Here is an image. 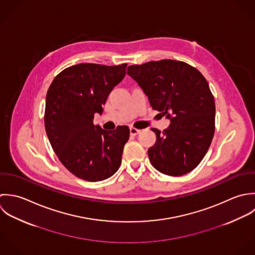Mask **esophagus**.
<instances>
[{
    "instance_id": "1",
    "label": "esophagus",
    "mask_w": 255,
    "mask_h": 255,
    "mask_svg": "<svg viewBox=\"0 0 255 255\" xmlns=\"http://www.w3.org/2000/svg\"><path fill=\"white\" fill-rule=\"evenodd\" d=\"M140 133V130L139 129H136V128H134V127H131L130 128V134L132 135V136H136V135H138Z\"/></svg>"
}]
</instances>
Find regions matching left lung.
Masks as SVG:
<instances>
[{
    "label": "left lung",
    "mask_w": 255,
    "mask_h": 255,
    "mask_svg": "<svg viewBox=\"0 0 255 255\" xmlns=\"http://www.w3.org/2000/svg\"><path fill=\"white\" fill-rule=\"evenodd\" d=\"M153 110L170 120L156 136L148 155L161 173L179 176L203 159L215 132V101L208 82L194 67L175 60L151 61L127 68Z\"/></svg>",
    "instance_id": "left-lung-1"
}]
</instances>
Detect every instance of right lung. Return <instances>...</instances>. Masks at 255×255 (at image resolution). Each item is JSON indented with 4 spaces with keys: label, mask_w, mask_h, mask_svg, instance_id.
<instances>
[{
    "label": "right lung",
    "mask_w": 255,
    "mask_h": 255,
    "mask_svg": "<svg viewBox=\"0 0 255 255\" xmlns=\"http://www.w3.org/2000/svg\"><path fill=\"white\" fill-rule=\"evenodd\" d=\"M126 67L78 64L58 74L47 92L44 125L49 142L63 165L84 180H104L121 164L128 126L107 131L95 125L94 118L124 79Z\"/></svg>",
    "instance_id": "1"
}]
</instances>
